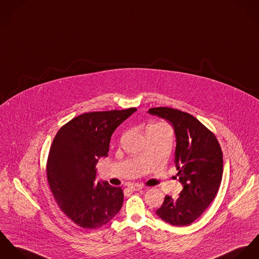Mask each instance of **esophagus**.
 I'll use <instances>...</instances> for the list:
<instances>
[{
    "instance_id": "34e87169",
    "label": "esophagus",
    "mask_w": 259,
    "mask_h": 259,
    "mask_svg": "<svg viewBox=\"0 0 259 259\" xmlns=\"http://www.w3.org/2000/svg\"><path fill=\"white\" fill-rule=\"evenodd\" d=\"M144 187L142 185H138V184H135V185H129L128 186V189H130L131 191L133 192H137V191H140L142 190Z\"/></svg>"
}]
</instances>
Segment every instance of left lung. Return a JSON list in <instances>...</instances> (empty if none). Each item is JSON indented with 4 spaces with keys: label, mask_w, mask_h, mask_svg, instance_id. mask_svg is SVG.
Segmentation results:
<instances>
[{
    "label": "left lung",
    "mask_w": 259,
    "mask_h": 259,
    "mask_svg": "<svg viewBox=\"0 0 259 259\" xmlns=\"http://www.w3.org/2000/svg\"><path fill=\"white\" fill-rule=\"evenodd\" d=\"M148 113L172 124L177 142L175 164L183 185L180 196H166L156 214L172 226H189L219 192L224 172L221 146L215 136L189 113L169 107L151 108Z\"/></svg>",
    "instance_id": "left-lung-1"
}]
</instances>
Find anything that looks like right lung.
<instances>
[{"mask_svg": "<svg viewBox=\"0 0 259 259\" xmlns=\"http://www.w3.org/2000/svg\"><path fill=\"white\" fill-rule=\"evenodd\" d=\"M136 110L81 114L63 125L53 141L47 165L51 190L60 209L83 229L101 228L121 209L122 189L96 182V164L108 156L116 128Z\"/></svg>", "mask_w": 259, "mask_h": 259, "instance_id": "obj_1", "label": "right lung"}]
</instances>
